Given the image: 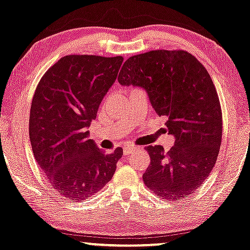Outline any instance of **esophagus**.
Returning <instances> with one entry per match:
<instances>
[{"mask_svg":"<svg viewBox=\"0 0 250 250\" xmlns=\"http://www.w3.org/2000/svg\"><path fill=\"white\" fill-rule=\"evenodd\" d=\"M136 150H137V147L135 146H125V150H123V153H125V156H128V154H131L132 152H135Z\"/></svg>","mask_w":250,"mask_h":250,"instance_id":"34e87169","label":"esophagus"}]
</instances>
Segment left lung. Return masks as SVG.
Listing matches in <instances>:
<instances>
[{
    "mask_svg": "<svg viewBox=\"0 0 250 250\" xmlns=\"http://www.w3.org/2000/svg\"><path fill=\"white\" fill-rule=\"evenodd\" d=\"M118 81L143 88L165 119L163 130L174 136L168 152L145 147L151 158L145 186L164 200L188 197L210 174L222 144V109L209 72L185 50H151L129 58Z\"/></svg>",
    "mask_w": 250,
    "mask_h": 250,
    "instance_id": "obj_1",
    "label": "left lung"
}]
</instances>
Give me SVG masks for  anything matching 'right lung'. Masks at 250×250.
I'll list each match as a JSON object with an SVG mask.
<instances>
[{
	"label": "right lung",
	"mask_w": 250,
	"mask_h": 250,
	"mask_svg": "<svg viewBox=\"0 0 250 250\" xmlns=\"http://www.w3.org/2000/svg\"><path fill=\"white\" fill-rule=\"evenodd\" d=\"M122 62V56H63L36 88L28 128L34 158L52 188L69 200L99 191L123 154L121 147L104 153L87 130Z\"/></svg>",
	"instance_id": "obj_1"
}]
</instances>
